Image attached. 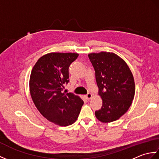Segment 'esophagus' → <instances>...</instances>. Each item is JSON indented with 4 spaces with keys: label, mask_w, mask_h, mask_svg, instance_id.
Returning <instances> with one entry per match:
<instances>
[{
    "label": "esophagus",
    "mask_w": 159,
    "mask_h": 159,
    "mask_svg": "<svg viewBox=\"0 0 159 159\" xmlns=\"http://www.w3.org/2000/svg\"><path fill=\"white\" fill-rule=\"evenodd\" d=\"M85 97H86V98L87 99H88V100H89V99H91L92 98V94L91 93H88L87 94V95L85 96Z\"/></svg>",
    "instance_id": "1"
}]
</instances>
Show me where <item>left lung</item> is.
<instances>
[{
    "instance_id": "8db88e82",
    "label": "left lung",
    "mask_w": 159,
    "mask_h": 159,
    "mask_svg": "<svg viewBox=\"0 0 159 159\" xmlns=\"http://www.w3.org/2000/svg\"><path fill=\"white\" fill-rule=\"evenodd\" d=\"M102 106L95 115L101 122L116 121L126 113L134 99L133 75L126 63L113 52L90 53Z\"/></svg>"
}]
</instances>
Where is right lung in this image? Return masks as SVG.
Listing matches in <instances>:
<instances>
[{
	"label": "right lung",
	"instance_id": "right-lung-1",
	"mask_svg": "<svg viewBox=\"0 0 159 159\" xmlns=\"http://www.w3.org/2000/svg\"><path fill=\"white\" fill-rule=\"evenodd\" d=\"M78 56L71 52L46 54L38 60L30 76V93L37 109L59 126L75 122L84 103L79 96L63 91L69 82V66Z\"/></svg>",
	"mask_w": 159,
	"mask_h": 159
}]
</instances>
